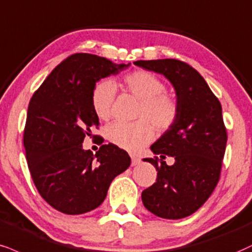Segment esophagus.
<instances>
[{
  "label": "esophagus",
  "mask_w": 252,
  "mask_h": 252,
  "mask_svg": "<svg viewBox=\"0 0 252 252\" xmlns=\"http://www.w3.org/2000/svg\"><path fill=\"white\" fill-rule=\"evenodd\" d=\"M130 157H131V165H137L138 163L141 162V159H139L136 155H130Z\"/></svg>",
  "instance_id": "esophagus-1"
}]
</instances>
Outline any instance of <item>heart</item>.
<instances>
[{
	"mask_svg": "<svg viewBox=\"0 0 252 252\" xmlns=\"http://www.w3.org/2000/svg\"><path fill=\"white\" fill-rule=\"evenodd\" d=\"M124 86L139 102L134 123L115 122L109 124L104 135L109 142L126 150H137L149 143L155 136V124L160 130L170 128L178 115V104L174 97L165 94V84L155 74L145 70H136L126 75ZM116 95L114 82L104 80L93 88L92 107L99 120H108L113 111Z\"/></svg>",
	"mask_w": 252,
	"mask_h": 252,
	"instance_id": "obj_1",
	"label": "heart"
}]
</instances>
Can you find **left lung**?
Returning <instances> with one entry per match:
<instances>
[{"mask_svg":"<svg viewBox=\"0 0 252 252\" xmlns=\"http://www.w3.org/2000/svg\"><path fill=\"white\" fill-rule=\"evenodd\" d=\"M135 65L163 75L174 87L178 115L175 123L150 147L158 157L144 158L157 178L142 192L144 207L156 216L180 220L207 202L220 180L226 147L222 105L204 78L186 62L136 61ZM166 156L175 163L168 166Z\"/></svg>","mask_w":252,"mask_h":252,"instance_id":"1","label":"left lung"}]
</instances>
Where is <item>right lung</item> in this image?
Instances as JSON below:
<instances>
[{
  "mask_svg": "<svg viewBox=\"0 0 252 252\" xmlns=\"http://www.w3.org/2000/svg\"><path fill=\"white\" fill-rule=\"evenodd\" d=\"M130 65L92 54H74L60 63L29 102L23 144L39 195L66 215L89 213L102 204L110 183L131 159L115 144L94 155L82 147L99 124L92 107L93 88L101 78Z\"/></svg>",
  "mask_w": 252,
  "mask_h": 252,
  "instance_id": "1",
  "label": "right lung"
}]
</instances>
